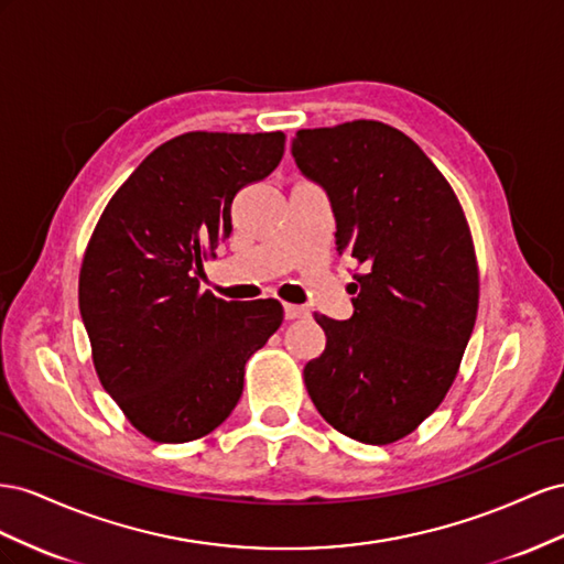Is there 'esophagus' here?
I'll return each instance as SVG.
<instances>
[{"label": "esophagus", "mask_w": 564, "mask_h": 564, "mask_svg": "<svg viewBox=\"0 0 564 564\" xmlns=\"http://www.w3.org/2000/svg\"><path fill=\"white\" fill-rule=\"evenodd\" d=\"M283 314L288 321H295V318H307L310 312L300 307V304H283Z\"/></svg>", "instance_id": "obj_1"}]
</instances>
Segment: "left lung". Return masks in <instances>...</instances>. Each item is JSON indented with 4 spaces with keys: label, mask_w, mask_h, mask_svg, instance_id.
I'll use <instances>...</instances> for the list:
<instances>
[{
    "label": "left lung",
    "mask_w": 564,
    "mask_h": 564,
    "mask_svg": "<svg viewBox=\"0 0 564 564\" xmlns=\"http://www.w3.org/2000/svg\"><path fill=\"white\" fill-rule=\"evenodd\" d=\"M293 158L326 191L337 252L354 257V314H316L326 349L304 366L316 411L347 437L392 444L442 404L475 328L479 279L454 188L417 143L354 120L300 130Z\"/></svg>",
    "instance_id": "1"
}]
</instances>
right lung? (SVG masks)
<instances>
[{"label":"right lung","instance_id":"right-lung-1","mask_svg":"<svg viewBox=\"0 0 564 564\" xmlns=\"http://www.w3.org/2000/svg\"><path fill=\"white\" fill-rule=\"evenodd\" d=\"M283 132H188L158 147L96 224L79 314L104 390L160 444L198 440L243 394L246 361L279 330L276 300L200 293L203 257L231 234L236 193L269 176Z\"/></svg>","mask_w":564,"mask_h":564}]
</instances>
